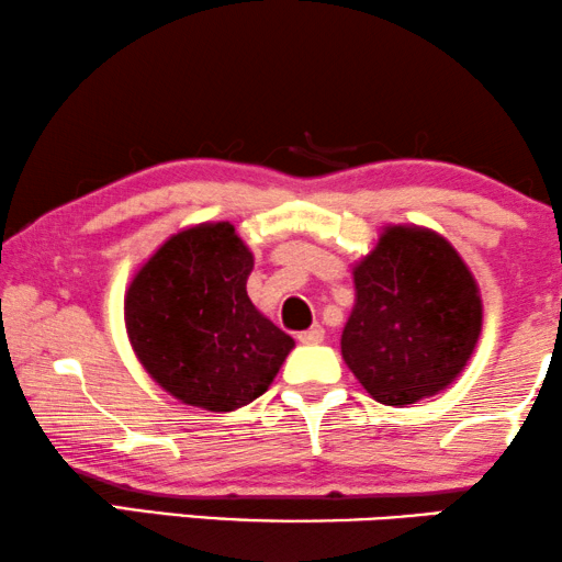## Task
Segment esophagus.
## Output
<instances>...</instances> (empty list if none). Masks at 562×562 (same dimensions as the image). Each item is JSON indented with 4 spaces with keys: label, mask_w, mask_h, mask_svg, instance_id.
Masks as SVG:
<instances>
[{
    "label": "esophagus",
    "mask_w": 562,
    "mask_h": 562,
    "mask_svg": "<svg viewBox=\"0 0 562 562\" xmlns=\"http://www.w3.org/2000/svg\"><path fill=\"white\" fill-rule=\"evenodd\" d=\"M323 338H326V330H323V326H313V328L300 330V334H297V341H300V344H305V346L321 344Z\"/></svg>",
    "instance_id": "obj_1"
}]
</instances>
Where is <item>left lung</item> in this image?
I'll return each instance as SVG.
<instances>
[{"instance_id":"obj_1","label":"left lung","mask_w":562,"mask_h":562,"mask_svg":"<svg viewBox=\"0 0 562 562\" xmlns=\"http://www.w3.org/2000/svg\"><path fill=\"white\" fill-rule=\"evenodd\" d=\"M357 303L341 353L363 390L402 407L461 374L481 334V297L469 267L442 236L390 226L353 267Z\"/></svg>"}]
</instances>
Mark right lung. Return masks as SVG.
<instances>
[{
    "mask_svg": "<svg viewBox=\"0 0 562 562\" xmlns=\"http://www.w3.org/2000/svg\"><path fill=\"white\" fill-rule=\"evenodd\" d=\"M251 251L232 224L170 236L126 290L132 349L172 397L232 413L267 392L295 341L251 305Z\"/></svg>",
    "mask_w": 562,
    "mask_h": 562,
    "instance_id": "right-lung-1",
    "label": "right lung"
}]
</instances>
